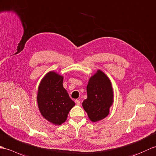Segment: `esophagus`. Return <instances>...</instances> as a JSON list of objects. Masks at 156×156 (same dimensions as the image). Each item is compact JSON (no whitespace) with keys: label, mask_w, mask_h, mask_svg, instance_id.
<instances>
[{"label":"esophagus","mask_w":156,"mask_h":156,"mask_svg":"<svg viewBox=\"0 0 156 156\" xmlns=\"http://www.w3.org/2000/svg\"><path fill=\"white\" fill-rule=\"evenodd\" d=\"M75 102H76V104L77 105H78V106H80V101L78 100H75Z\"/></svg>","instance_id":"34e87169"}]
</instances>
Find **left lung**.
Returning a JSON list of instances; mask_svg holds the SVG:
<instances>
[{"instance_id":"left-lung-1","label":"left lung","mask_w":156,"mask_h":156,"mask_svg":"<svg viewBox=\"0 0 156 156\" xmlns=\"http://www.w3.org/2000/svg\"><path fill=\"white\" fill-rule=\"evenodd\" d=\"M87 98L82 106L90 120L98 122L109 114L114 102V93L110 80L104 72L98 70L90 77L87 85Z\"/></svg>"}]
</instances>
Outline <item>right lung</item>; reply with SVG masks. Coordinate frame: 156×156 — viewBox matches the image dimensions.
Returning <instances> with one entry per match:
<instances>
[{
    "label": "right lung",
    "instance_id": "right-lung-1",
    "mask_svg": "<svg viewBox=\"0 0 156 156\" xmlns=\"http://www.w3.org/2000/svg\"><path fill=\"white\" fill-rule=\"evenodd\" d=\"M63 79L62 76L50 71L42 79L38 86L39 110L46 120L54 125L63 124L70 110L75 106L63 87Z\"/></svg>",
    "mask_w": 156,
    "mask_h": 156
}]
</instances>
